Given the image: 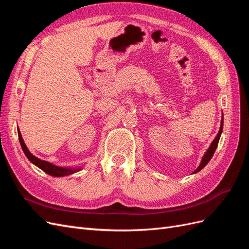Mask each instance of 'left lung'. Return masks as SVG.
Masks as SVG:
<instances>
[{
    "mask_svg": "<svg viewBox=\"0 0 249 249\" xmlns=\"http://www.w3.org/2000/svg\"><path fill=\"white\" fill-rule=\"evenodd\" d=\"M222 130H223V113H222V116H221V124H220V129H219V132H218L217 136L215 137V139L212 141V143H211V145L209 146V148L207 149V152L205 153V155H203V157L201 158V161H200V164L199 166L194 170L193 173H196L198 171H200L203 167L206 166V165L209 163V161L211 160V158L213 157L215 150L217 148V145H218V142H219V139H220V136H221V133H222Z\"/></svg>",
    "mask_w": 249,
    "mask_h": 249,
    "instance_id": "1",
    "label": "left lung"
}]
</instances>
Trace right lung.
Here are the masks:
<instances>
[{
    "mask_svg": "<svg viewBox=\"0 0 249 249\" xmlns=\"http://www.w3.org/2000/svg\"><path fill=\"white\" fill-rule=\"evenodd\" d=\"M18 139H19L20 146H21L22 150H24V153H25L26 157L29 159V161L33 163L35 166H37L38 168H40L41 170H43L46 173H48V175H50L52 177L60 178V177L71 176V175H72V173L78 172L83 168L81 166H78V167H60V166H57V165L52 164L48 161L38 159V158L35 157L33 154L30 153V150L28 149L27 145L25 144L24 139H22V137H21V134H20V131H19L18 127Z\"/></svg>",
    "mask_w": 249,
    "mask_h": 249,
    "instance_id": "right-lung-1",
    "label": "right lung"
}]
</instances>
